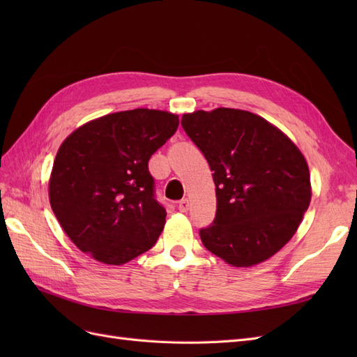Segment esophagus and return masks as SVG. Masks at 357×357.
<instances>
[{
	"label": "esophagus",
	"mask_w": 357,
	"mask_h": 357,
	"mask_svg": "<svg viewBox=\"0 0 357 357\" xmlns=\"http://www.w3.org/2000/svg\"><path fill=\"white\" fill-rule=\"evenodd\" d=\"M189 207H190V202H189V199H188V198L181 199V201L178 202V210H180L181 213H186V211L189 210Z\"/></svg>",
	"instance_id": "34e87169"
}]
</instances>
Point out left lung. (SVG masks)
<instances>
[{
	"label": "left lung",
	"mask_w": 357,
	"mask_h": 357,
	"mask_svg": "<svg viewBox=\"0 0 357 357\" xmlns=\"http://www.w3.org/2000/svg\"><path fill=\"white\" fill-rule=\"evenodd\" d=\"M213 171L215 219L199 231L226 264L253 266L274 256L298 231L311 201L308 164L298 146L255 113L219 107L181 117Z\"/></svg>",
	"instance_id": "1"
}]
</instances>
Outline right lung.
<instances>
[{
  "instance_id": "add662e5",
  "label": "right lung",
  "mask_w": 357,
  "mask_h": 357,
  "mask_svg": "<svg viewBox=\"0 0 357 357\" xmlns=\"http://www.w3.org/2000/svg\"><path fill=\"white\" fill-rule=\"evenodd\" d=\"M177 126V114L135 109L93 119L63 139L49 201L83 253L123 265L153 247L167 211L155 199L147 162Z\"/></svg>"
}]
</instances>
